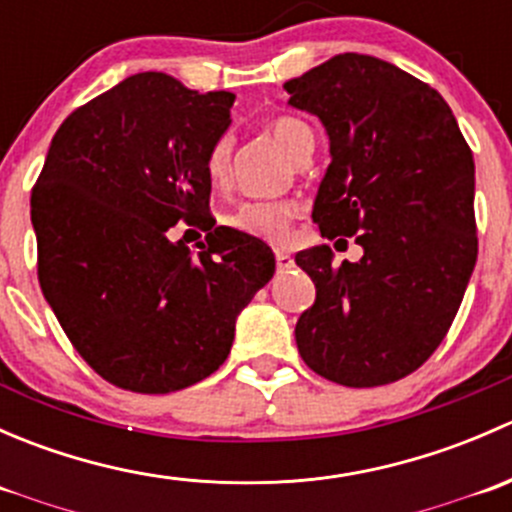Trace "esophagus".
<instances>
[{"mask_svg": "<svg viewBox=\"0 0 512 512\" xmlns=\"http://www.w3.org/2000/svg\"><path fill=\"white\" fill-rule=\"evenodd\" d=\"M275 262H277V270H280V272H287V270H292V267H294L292 255H289V252H282V250L275 252Z\"/></svg>", "mask_w": 512, "mask_h": 512, "instance_id": "1", "label": "esophagus"}]
</instances>
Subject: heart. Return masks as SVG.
<instances>
[{"label":"heart","mask_w":512,"mask_h":512,"mask_svg":"<svg viewBox=\"0 0 512 512\" xmlns=\"http://www.w3.org/2000/svg\"><path fill=\"white\" fill-rule=\"evenodd\" d=\"M267 133L272 141L287 153L289 158L297 156L304 146H314L312 128L304 121L294 116H275L267 121ZM232 163V138L223 133L215 138L210 146L208 156H205V173H208L210 183L225 185L227 175H230ZM297 215V205L294 203H242L235 213L227 218V225L235 230L245 232L250 237H260L267 242H282L287 237L289 223Z\"/></svg>","instance_id":"heart-1"}]
</instances>
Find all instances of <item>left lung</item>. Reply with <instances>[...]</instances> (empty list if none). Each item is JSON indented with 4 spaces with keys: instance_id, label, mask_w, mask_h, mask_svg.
<instances>
[{
    "instance_id": "1",
    "label": "left lung",
    "mask_w": 512,
    "mask_h": 512,
    "mask_svg": "<svg viewBox=\"0 0 512 512\" xmlns=\"http://www.w3.org/2000/svg\"><path fill=\"white\" fill-rule=\"evenodd\" d=\"M285 89L329 136L312 220L364 247L339 267L327 245L297 252L317 287L297 349L334 384H391L436 352L476 267L473 153L443 96L376 56L339 54Z\"/></svg>"
}]
</instances>
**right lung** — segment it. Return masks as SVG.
<instances>
[{"instance_id": "add662e5", "label": "right lung", "mask_w": 512, "mask_h": 512, "mask_svg": "<svg viewBox=\"0 0 512 512\" xmlns=\"http://www.w3.org/2000/svg\"><path fill=\"white\" fill-rule=\"evenodd\" d=\"M235 94H198L143 71L76 108L51 138L32 188L39 285L98 376L170 394L220 369L235 319L275 275L257 237L213 227L205 156ZM211 232L193 256L167 227Z\"/></svg>"}]
</instances>
